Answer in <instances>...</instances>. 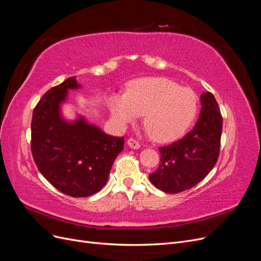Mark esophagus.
<instances>
[{
  "mask_svg": "<svg viewBox=\"0 0 261 261\" xmlns=\"http://www.w3.org/2000/svg\"><path fill=\"white\" fill-rule=\"evenodd\" d=\"M127 145H128L130 148H133V149H138V148H140V144L138 143V141H137L135 138H129V139L127 140Z\"/></svg>",
  "mask_w": 261,
  "mask_h": 261,
  "instance_id": "34e87169",
  "label": "esophagus"
}]
</instances>
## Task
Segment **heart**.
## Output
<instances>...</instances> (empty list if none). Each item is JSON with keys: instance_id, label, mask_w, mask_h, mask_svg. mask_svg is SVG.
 Wrapping results in <instances>:
<instances>
[{"instance_id": "b5f03b06", "label": "heart", "mask_w": 261, "mask_h": 261, "mask_svg": "<svg viewBox=\"0 0 261 261\" xmlns=\"http://www.w3.org/2000/svg\"><path fill=\"white\" fill-rule=\"evenodd\" d=\"M115 120L128 124L144 115V126L152 139L170 141L179 137L192 124L198 110L196 93L164 77L133 83L125 96L110 99Z\"/></svg>"}]
</instances>
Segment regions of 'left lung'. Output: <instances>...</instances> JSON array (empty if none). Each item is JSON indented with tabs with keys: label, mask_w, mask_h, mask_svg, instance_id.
Listing matches in <instances>:
<instances>
[{
	"label": "left lung",
	"mask_w": 261,
	"mask_h": 261,
	"mask_svg": "<svg viewBox=\"0 0 261 261\" xmlns=\"http://www.w3.org/2000/svg\"><path fill=\"white\" fill-rule=\"evenodd\" d=\"M200 102L201 111L195 127L183 138L159 148L160 164L149 178L164 193L177 194L194 187L218 161L222 115L211 92H203Z\"/></svg>",
	"instance_id": "1"
}]
</instances>
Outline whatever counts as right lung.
<instances>
[{"label":"right lung","instance_id":"obj_1","mask_svg":"<svg viewBox=\"0 0 261 261\" xmlns=\"http://www.w3.org/2000/svg\"><path fill=\"white\" fill-rule=\"evenodd\" d=\"M75 77L46 91L34 109L31 153L41 174L63 194L87 197L101 191L108 180L124 137L107 135L83 117L66 123L60 103L67 89L78 88Z\"/></svg>","mask_w":261,"mask_h":261}]
</instances>
